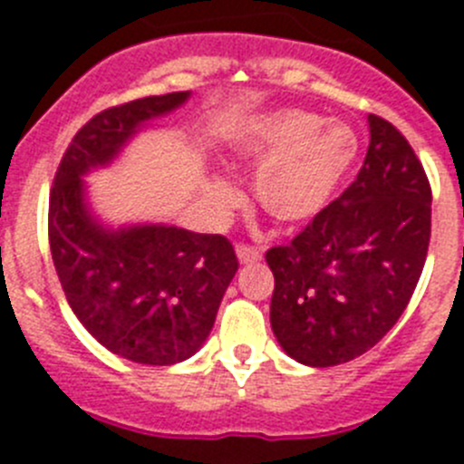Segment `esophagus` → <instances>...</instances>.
Segmentation results:
<instances>
[{
	"label": "esophagus",
	"instance_id": "esophagus-1",
	"mask_svg": "<svg viewBox=\"0 0 464 464\" xmlns=\"http://www.w3.org/2000/svg\"><path fill=\"white\" fill-rule=\"evenodd\" d=\"M237 257H239V262H256L262 257V248L251 244H239L237 246Z\"/></svg>",
	"mask_w": 464,
	"mask_h": 464
}]
</instances>
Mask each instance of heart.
Instances as JSON below:
<instances>
[{
	"instance_id": "1",
	"label": "heart",
	"mask_w": 464,
	"mask_h": 464,
	"mask_svg": "<svg viewBox=\"0 0 464 464\" xmlns=\"http://www.w3.org/2000/svg\"><path fill=\"white\" fill-rule=\"evenodd\" d=\"M237 150L246 165L257 167L253 192L262 211L281 225H299L327 207L353 162L358 141L348 127L321 122L306 111L281 109L257 118ZM208 197L216 207L227 208L239 192L216 179Z\"/></svg>"
}]
</instances>
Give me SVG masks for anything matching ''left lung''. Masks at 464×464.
I'll list each match as a JSON object with an SVG mask.
<instances>
[{"label": "left lung", "mask_w": 464, "mask_h": 464, "mask_svg": "<svg viewBox=\"0 0 464 464\" xmlns=\"http://www.w3.org/2000/svg\"><path fill=\"white\" fill-rule=\"evenodd\" d=\"M370 134L358 179L290 244L265 253L274 334L311 367L348 362L381 342L428 257L432 190L423 165L392 122L372 113Z\"/></svg>", "instance_id": "8db88e82"}]
</instances>
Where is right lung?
Masks as SVG:
<instances>
[{
    "instance_id": "obj_1",
    "label": "right lung",
    "mask_w": 464,
    "mask_h": 464,
    "mask_svg": "<svg viewBox=\"0 0 464 464\" xmlns=\"http://www.w3.org/2000/svg\"><path fill=\"white\" fill-rule=\"evenodd\" d=\"M188 97H143L90 118L60 160L48 202L51 256L69 306L102 346L139 364L165 367L197 353L239 260L223 235L174 225L104 227L85 207L81 176L109 165L143 122Z\"/></svg>"
}]
</instances>
